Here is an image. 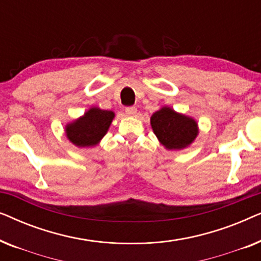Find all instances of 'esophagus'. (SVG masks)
I'll return each mask as SVG.
<instances>
[{
  "instance_id": "1",
  "label": "esophagus",
  "mask_w": 261,
  "mask_h": 261,
  "mask_svg": "<svg viewBox=\"0 0 261 261\" xmlns=\"http://www.w3.org/2000/svg\"><path fill=\"white\" fill-rule=\"evenodd\" d=\"M124 112H126V115L128 116H135V114H137V108H135V107H127V108L124 109Z\"/></svg>"
}]
</instances>
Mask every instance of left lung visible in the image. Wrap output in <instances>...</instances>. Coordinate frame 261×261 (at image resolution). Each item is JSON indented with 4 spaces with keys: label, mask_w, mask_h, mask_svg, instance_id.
<instances>
[{
    "label": "left lung",
    "mask_w": 261,
    "mask_h": 261,
    "mask_svg": "<svg viewBox=\"0 0 261 261\" xmlns=\"http://www.w3.org/2000/svg\"><path fill=\"white\" fill-rule=\"evenodd\" d=\"M151 124L159 141L169 149L187 147L198 134L195 120L166 107L153 114Z\"/></svg>",
    "instance_id": "1"
}]
</instances>
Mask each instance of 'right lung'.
<instances>
[{"mask_svg": "<svg viewBox=\"0 0 261 261\" xmlns=\"http://www.w3.org/2000/svg\"><path fill=\"white\" fill-rule=\"evenodd\" d=\"M114 119L110 110L91 108L83 117L66 126V135L69 140L78 147L95 146L105 137Z\"/></svg>", "mask_w": 261, "mask_h": 261, "instance_id": "1", "label": "right lung"}]
</instances>
